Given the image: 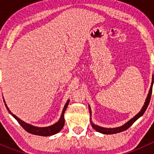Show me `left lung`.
Listing matches in <instances>:
<instances>
[{"instance_id":"obj_1","label":"left lung","mask_w":154,"mask_h":154,"mask_svg":"<svg viewBox=\"0 0 154 154\" xmlns=\"http://www.w3.org/2000/svg\"><path fill=\"white\" fill-rule=\"evenodd\" d=\"M153 80H152V83H151V86H150V90H149L148 94H147V97L146 98L145 102L144 103V106L142 107V109H141V111L138 113L137 115L134 116L133 119H130L129 122H127V123L125 124L124 125L121 126L119 127H116V128H104V127H101L100 126H97L96 125H94L93 122L91 121V118H90V121H91V127L96 130V131L99 132L100 133H103V134H115V133H121L122 131H125V130H127L130 126H132L133 123L136 122L137 119H139L142 115L144 114L145 110L147 109V106H148L149 103H150V97H151V94H152V88H153ZM88 109H89V112H90V117L91 116V108H90V106H88Z\"/></svg>"}]
</instances>
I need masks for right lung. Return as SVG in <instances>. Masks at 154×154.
Returning a JSON list of instances; mask_svg holds the SVG:
<instances>
[{
	"label": "right lung",
	"mask_w": 154,
	"mask_h": 154,
	"mask_svg": "<svg viewBox=\"0 0 154 154\" xmlns=\"http://www.w3.org/2000/svg\"><path fill=\"white\" fill-rule=\"evenodd\" d=\"M4 103H5V100H4ZM69 103V100H67L66 105H65L64 108H63V112H62L61 117H60V120L57 122L54 125L49 126V127H35V126H32L31 125H29V124L26 123V122H23L22 120L19 119V118L17 117L16 116H15L14 114H12L10 112V110L9 109V108L7 107V104L5 103V106L7 107V110L9 111V112L17 120V122L20 124V125L27 132H28L29 133H31V134L33 135H37V136H52V135L56 134L58 132H60L62 129L63 128L65 125V119H64V114L65 112H66V109H67V106Z\"/></svg>",
	"instance_id": "obj_1"
}]
</instances>
